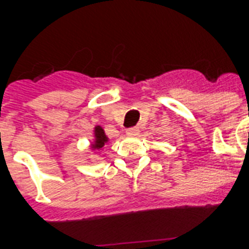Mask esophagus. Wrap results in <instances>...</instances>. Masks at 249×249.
Instances as JSON below:
<instances>
[{
    "label": "esophagus",
    "instance_id": "1",
    "mask_svg": "<svg viewBox=\"0 0 249 249\" xmlns=\"http://www.w3.org/2000/svg\"><path fill=\"white\" fill-rule=\"evenodd\" d=\"M126 133L128 136H131V137H136V136L140 135V128L138 127H131V128L127 129Z\"/></svg>",
    "mask_w": 249,
    "mask_h": 249
}]
</instances>
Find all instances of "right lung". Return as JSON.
<instances>
[{
  "label": "right lung",
  "instance_id": "right-lung-1",
  "mask_svg": "<svg viewBox=\"0 0 249 249\" xmlns=\"http://www.w3.org/2000/svg\"><path fill=\"white\" fill-rule=\"evenodd\" d=\"M93 135H94V140L91 143V148L94 149V151H102L105 144L108 142V137L106 136L105 131H103V128L101 126L94 127Z\"/></svg>",
  "mask_w": 249,
  "mask_h": 249
}]
</instances>
